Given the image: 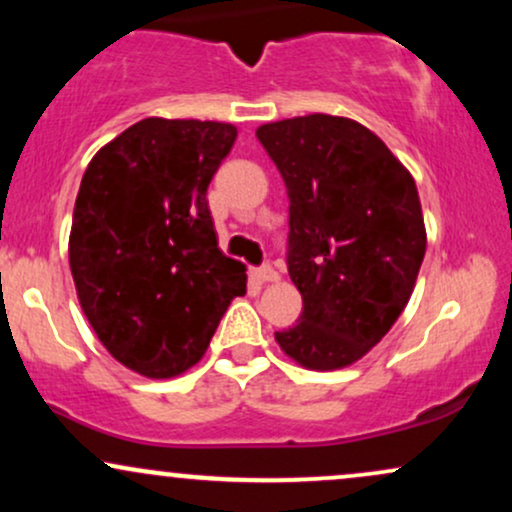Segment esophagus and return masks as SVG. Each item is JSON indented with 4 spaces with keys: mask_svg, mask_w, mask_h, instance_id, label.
<instances>
[{
    "mask_svg": "<svg viewBox=\"0 0 512 512\" xmlns=\"http://www.w3.org/2000/svg\"><path fill=\"white\" fill-rule=\"evenodd\" d=\"M252 276H255L257 281H262V284H272V281H279V272H276L274 267H260V269H252Z\"/></svg>",
    "mask_w": 512,
    "mask_h": 512,
    "instance_id": "1",
    "label": "esophagus"
}]
</instances>
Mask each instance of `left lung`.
I'll return each mask as SVG.
<instances>
[{"mask_svg": "<svg viewBox=\"0 0 512 512\" xmlns=\"http://www.w3.org/2000/svg\"><path fill=\"white\" fill-rule=\"evenodd\" d=\"M289 195V274L303 313L274 332L310 370L356 363L407 308L426 252L411 173L349 117L313 113L257 127Z\"/></svg>", "mask_w": 512, "mask_h": 512, "instance_id": "8db88e82", "label": "left lung"}]
</instances>
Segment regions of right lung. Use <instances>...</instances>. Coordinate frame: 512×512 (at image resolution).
Masks as SVG:
<instances>
[{
	"mask_svg": "<svg viewBox=\"0 0 512 512\" xmlns=\"http://www.w3.org/2000/svg\"><path fill=\"white\" fill-rule=\"evenodd\" d=\"M238 129L146 117L88 163L74 204L69 267L105 349L146 378L199 358L236 296L245 264L219 250L207 187Z\"/></svg>",
	"mask_w": 512,
	"mask_h": 512,
	"instance_id": "obj_1",
	"label": "right lung"
}]
</instances>
